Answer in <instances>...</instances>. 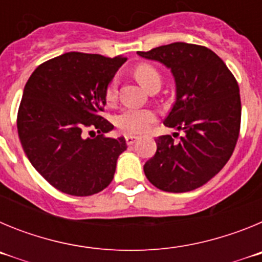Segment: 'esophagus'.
<instances>
[{"mask_svg":"<svg viewBox=\"0 0 262 262\" xmlns=\"http://www.w3.org/2000/svg\"><path fill=\"white\" fill-rule=\"evenodd\" d=\"M138 136H133V135H127L126 136V143H127V145H133L134 143L136 142V140H138Z\"/></svg>","mask_w":262,"mask_h":262,"instance_id":"34e87169","label":"esophagus"}]
</instances>
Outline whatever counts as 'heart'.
<instances>
[{"label":"heart","instance_id":"heart-1","mask_svg":"<svg viewBox=\"0 0 262 262\" xmlns=\"http://www.w3.org/2000/svg\"><path fill=\"white\" fill-rule=\"evenodd\" d=\"M135 77L145 89L161 85V75L151 64H140L135 69ZM117 99V78L106 89V101L113 103ZM156 120L155 111L149 108L126 107L115 117V126L124 134H142Z\"/></svg>","mask_w":262,"mask_h":262}]
</instances>
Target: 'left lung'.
Segmentation results:
<instances>
[{
    "instance_id": "1",
    "label": "left lung",
    "mask_w": 262,
    "mask_h": 262,
    "mask_svg": "<svg viewBox=\"0 0 262 262\" xmlns=\"http://www.w3.org/2000/svg\"><path fill=\"white\" fill-rule=\"evenodd\" d=\"M138 55L170 69L176 102L164 124L184 131L180 142L170 135L156 139L157 151L144 164L145 176L163 191L194 190L221 172L235 149L242 119L237 81L203 46L177 41Z\"/></svg>"
}]
</instances>
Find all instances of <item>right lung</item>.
Masks as SVG:
<instances>
[{"label":"right lung","instance_id":"1","mask_svg":"<svg viewBox=\"0 0 262 262\" xmlns=\"http://www.w3.org/2000/svg\"><path fill=\"white\" fill-rule=\"evenodd\" d=\"M126 60L68 52L40 64L26 82L17 118L20 144L32 166L57 190L88 196L113 181L127 144L123 136L103 135L114 126L101 113L106 89ZM88 128L100 135L84 138Z\"/></svg>","mask_w":262,"mask_h":262}]
</instances>
